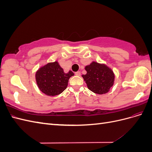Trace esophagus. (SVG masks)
<instances>
[{
    "mask_svg": "<svg viewBox=\"0 0 152 152\" xmlns=\"http://www.w3.org/2000/svg\"><path fill=\"white\" fill-rule=\"evenodd\" d=\"M75 74L77 76H80V72H77L75 73Z\"/></svg>",
    "mask_w": 152,
    "mask_h": 152,
    "instance_id": "obj_1",
    "label": "esophagus"
}]
</instances>
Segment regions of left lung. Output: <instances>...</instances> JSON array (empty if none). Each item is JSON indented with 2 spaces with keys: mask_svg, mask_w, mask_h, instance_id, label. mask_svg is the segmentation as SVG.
Masks as SVG:
<instances>
[{
  "mask_svg": "<svg viewBox=\"0 0 152 152\" xmlns=\"http://www.w3.org/2000/svg\"><path fill=\"white\" fill-rule=\"evenodd\" d=\"M87 72L82 75L87 88L98 94L107 93L113 86L115 74L113 71L107 65L92 61L90 65L85 66Z\"/></svg>",
  "mask_w": 152,
  "mask_h": 152,
  "instance_id": "8db88e82",
  "label": "left lung"
}]
</instances>
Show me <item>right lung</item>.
Segmentation results:
<instances>
[{"instance_id":"obj_1","label":"right lung","mask_w":152,"mask_h":152,"mask_svg":"<svg viewBox=\"0 0 152 152\" xmlns=\"http://www.w3.org/2000/svg\"><path fill=\"white\" fill-rule=\"evenodd\" d=\"M74 75L71 70L64 72L58 61L47 63L35 73V80L39 89L49 96L60 94L66 89L68 80Z\"/></svg>"}]
</instances>
